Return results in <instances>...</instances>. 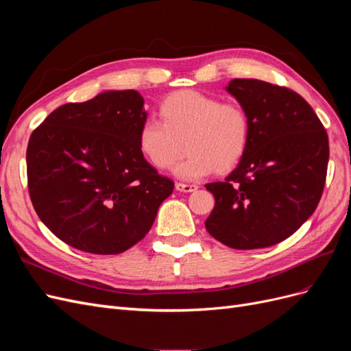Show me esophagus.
Returning <instances> with one entry per match:
<instances>
[{
  "mask_svg": "<svg viewBox=\"0 0 351 351\" xmlns=\"http://www.w3.org/2000/svg\"><path fill=\"white\" fill-rule=\"evenodd\" d=\"M176 189L178 190V192L190 193V192H195V190H197V186L196 184H187V183H177Z\"/></svg>",
  "mask_w": 351,
  "mask_h": 351,
  "instance_id": "esophagus-1",
  "label": "esophagus"
}]
</instances>
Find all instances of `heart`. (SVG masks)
Returning a JSON list of instances; mask_svg holds the SVG:
<instances>
[{
	"label": "heart",
	"mask_w": 351,
	"mask_h": 351,
	"mask_svg": "<svg viewBox=\"0 0 351 351\" xmlns=\"http://www.w3.org/2000/svg\"><path fill=\"white\" fill-rule=\"evenodd\" d=\"M159 120L145 121L137 147L152 167L176 168L182 178H199L234 169L247 151L250 120L239 104L226 102L196 90L174 92L159 104Z\"/></svg>",
	"instance_id": "1"
}]
</instances>
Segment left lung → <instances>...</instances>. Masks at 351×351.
<instances>
[{
    "mask_svg": "<svg viewBox=\"0 0 351 351\" xmlns=\"http://www.w3.org/2000/svg\"><path fill=\"white\" fill-rule=\"evenodd\" d=\"M250 120L247 151L224 182L208 183L215 206L209 234L232 249L269 247L302 227L319 204L328 134L299 93L256 79L226 88Z\"/></svg>",
    "mask_w": 351,
    "mask_h": 351,
    "instance_id": "obj_1",
    "label": "left lung"
}]
</instances>
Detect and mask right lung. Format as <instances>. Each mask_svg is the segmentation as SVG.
<instances>
[{"label":"right lung","mask_w":351,"mask_h":351,"mask_svg":"<svg viewBox=\"0 0 351 351\" xmlns=\"http://www.w3.org/2000/svg\"><path fill=\"white\" fill-rule=\"evenodd\" d=\"M137 90H107L52 111L32 133L27 187L40 221L95 254L130 249L149 232L174 182L137 147L146 121Z\"/></svg>","instance_id":"right-lung-1"}]
</instances>
